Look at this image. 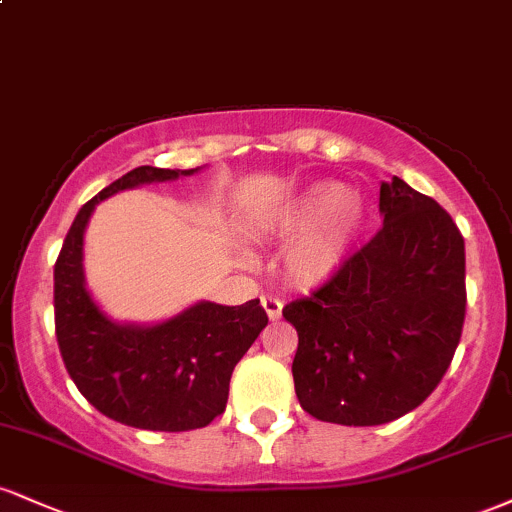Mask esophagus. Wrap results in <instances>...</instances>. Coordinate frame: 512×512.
Returning a JSON list of instances; mask_svg holds the SVG:
<instances>
[{"label":"esophagus","mask_w":512,"mask_h":512,"mask_svg":"<svg viewBox=\"0 0 512 512\" xmlns=\"http://www.w3.org/2000/svg\"><path fill=\"white\" fill-rule=\"evenodd\" d=\"M262 308H264V313L269 315V320H279L281 310H284V303L274 296H262Z\"/></svg>","instance_id":"1"}]
</instances>
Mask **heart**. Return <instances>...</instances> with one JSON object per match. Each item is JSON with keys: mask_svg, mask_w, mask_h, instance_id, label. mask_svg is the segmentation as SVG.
Returning a JSON list of instances; mask_svg holds the SVG:
<instances>
[{"mask_svg": "<svg viewBox=\"0 0 512 512\" xmlns=\"http://www.w3.org/2000/svg\"><path fill=\"white\" fill-rule=\"evenodd\" d=\"M366 223V204L344 182L322 180L293 192L269 211L262 231L293 238L284 255L286 274L303 289L327 284L344 269Z\"/></svg>", "mask_w": 512, "mask_h": 512, "instance_id": "obj_1", "label": "heart"}]
</instances>
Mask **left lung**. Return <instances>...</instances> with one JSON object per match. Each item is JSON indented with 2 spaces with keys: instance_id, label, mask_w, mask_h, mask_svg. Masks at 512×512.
Wrapping results in <instances>:
<instances>
[{
  "instance_id": "1",
  "label": "left lung",
  "mask_w": 512,
  "mask_h": 512,
  "mask_svg": "<svg viewBox=\"0 0 512 512\" xmlns=\"http://www.w3.org/2000/svg\"><path fill=\"white\" fill-rule=\"evenodd\" d=\"M383 228L313 296L296 327L293 383L320 421L380 426L436 390L462 337L464 238L436 199L397 175L380 185Z\"/></svg>"
}]
</instances>
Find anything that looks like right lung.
<instances>
[{"label": "right lung", "instance_id": "add662e5", "mask_svg": "<svg viewBox=\"0 0 512 512\" xmlns=\"http://www.w3.org/2000/svg\"><path fill=\"white\" fill-rule=\"evenodd\" d=\"M197 170H129L79 209L55 262V332L67 373L101 414L144 431H192L223 414L233 368L267 327L257 298L199 301L156 325L115 322L86 289L84 233L96 204Z\"/></svg>", "mask_w": 512, "mask_h": 512}]
</instances>
